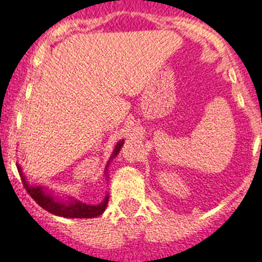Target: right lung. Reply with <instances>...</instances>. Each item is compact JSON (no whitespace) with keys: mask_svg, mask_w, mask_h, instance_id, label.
I'll return each instance as SVG.
<instances>
[{"mask_svg":"<svg viewBox=\"0 0 262 262\" xmlns=\"http://www.w3.org/2000/svg\"><path fill=\"white\" fill-rule=\"evenodd\" d=\"M121 146H123V141L119 142L115 147V151H114V156L118 155V152L120 151ZM20 171V167H19ZM20 175H23L20 172ZM23 184L24 188L27 189L28 194L39 205L42 209H45L46 211L51 212L53 215H57V216L62 217H77V219H88V217H95L98 215L102 214L105 211L106 206H107L108 197H106L103 200V202H101L100 205H96V206H91V205L82 204V202L78 201H72V202H65V204H61L53 200V197H51L50 194H46L42 190L40 187H32V185H28V183L25 182V178L21 177Z\"/></svg>","mask_w":262,"mask_h":262,"instance_id":"add662e5","label":"right lung"}]
</instances>
